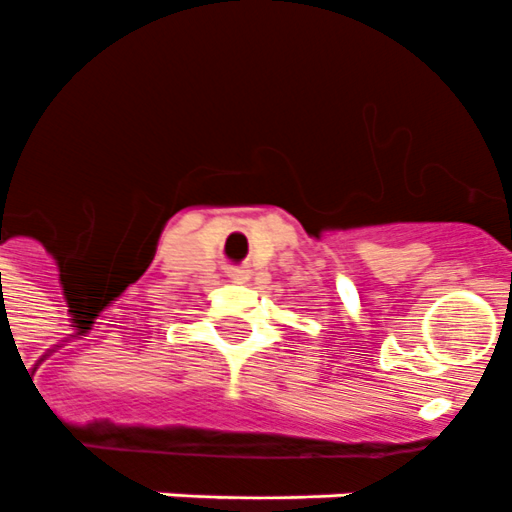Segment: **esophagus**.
I'll list each match as a JSON object with an SVG mask.
<instances>
[{"mask_svg":"<svg viewBox=\"0 0 512 512\" xmlns=\"http://www.w3.org/2000/svg\"><path fill=\"white\" fill-rule=\"evenodd\" d=\"M227 277H230L232 282H245L248 277H251V269H248V267H230V269H227Z\"/></svg>","mask_w":512,"mask_h":512,"instance_id":"obj_1","label":"esophagus"}]
</instances>
